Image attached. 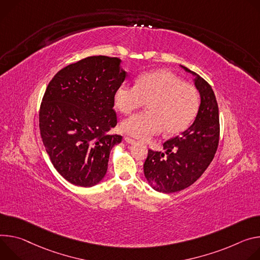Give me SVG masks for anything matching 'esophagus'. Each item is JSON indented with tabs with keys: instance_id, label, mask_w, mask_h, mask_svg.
Instances as JSON below:
<instances>
[{
	"instance_id": "obj_1",
	"label": "esophagus",
	"mask_w": 260,
	"mask_h": 260,
	"mask_svg": "<svg viewBox=\"0 0 260 260\" xmlns=\"http://www.w3.org/2000/svg\"><path fill=\"white\" fill-rule=\"evenodd\" d=\"M124 140H125L127 143H129V145H133V143H135V140L132 139V138H130V137H128V136H125V137H124Z\"/></svg>"
}]
</instances>
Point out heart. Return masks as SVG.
<instances>
[{"mask_svg": "<svg viewBox=\"0 0 260 260\" xmlns=\"http://www.w3.org/2000/svg\"><path fill=\"white\" fill-rule=\"evenodd\" d=\"M115 107L130 113L147 102L148 111L131 115L122 122V130L136 138L147 139L165 131L176 135L194 121L199 108L195 88L167 70L140 75L136 85L121 84L113 95Z\"/></svg>", "mask_w": 260, "mask_h": 260, "instance_id": "b5f03b06", "label": "heart"}]
</instances>
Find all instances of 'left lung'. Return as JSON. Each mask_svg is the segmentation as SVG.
Segmentation results:
<instances>
[{
	"mask_svg": "<svg viewBox=\"0 0 260 260\" xmlns=\"http://www.w3.org/2000/svg\"><path fill=\"white\" fill-rule=\"evenodd\" d=\"M181 67L194 76L200 105L193 124L180 136L164 142V153L149 150L143 172L149 185L162 193L178 192L196 182L214 159L219 143V108L212 86L195 72Z\"/></svg>",
	"mask_w": 260,
	"mask_h": 260,
	"instance_id": "left-lung-1",
	"label": "left lung"
}]
</instances>
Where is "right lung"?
Instances as JSON below:
<instances>
[{"label": "right lung", "instance_id": "right-lung-1", "mask_svg": "<svg viewBox=\"0 0 260 260\" xmlns=\"http://www.w3.org/2000/svg\"><path fill=\"white\" fill-rule=\"evenodd\" d=\"M121 62L88 56L60 70L46 88L39 112L42 141L54 168L73 185L99 184L111 149L122 141L107 134L117 125L114 92L127 76Z\"/></svg>", "mask_w": 260, "mask_h": 260}]
</instances>
